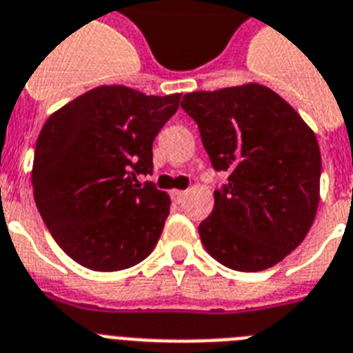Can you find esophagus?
<instances>
[{
  "label": "esophagus",
  "mask_w": 353,
  "mask_h": 353,
  "mask_svg": "<svg viewBox=\"0 0 353 353\" xmlns=\"http://www.w3.org/2000/svg\"><path fill=\"white\" fill-rule=\"evenodd\" d=\"M170 196H172V199H174V201H176V203H181L183 199H185L186 192H183V190H172Z\"/></svg>",
  "instance_id": "34e87169"
}]
</instances>
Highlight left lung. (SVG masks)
<instances>
[{
	"label": "left lung",
	"mask_w": 353,
	"mask_h": 353,
	"mask_svg": "<svg viewBox=\"0 0 353 353\" xmlns=\"http://www.w3.org/2000/svg\"><path fill=\"white\" fill-rule=\"evenodd\" d=\"M203 147L228 183L199 225L216 261L237 272L277 265L303 243L319 205V143L288 103L259 83L183 96Z\"/></svg>",
	"instance_id": "1"
}]
</instances>
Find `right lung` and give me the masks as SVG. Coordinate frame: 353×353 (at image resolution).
Here are the masks:
<instances>
[{
  "mask_svg": "<svg viewBox=\"0 0 353 353\" xmlns=\"http://www.w3.org/2000/svg\"><path fill=\"white\" fill-rule=\"evenodd\" d=\"M181 94L147 96L103 85L43 125L32 165L34 201L68 257L96 272L125 270L150 256L170 212L152 183V143Z\"/></svg>",
  "mask_w": 353,
  "mask_h": 353,
  "instance_id": "1",
  "label": "right lung"
}]
</instances>
